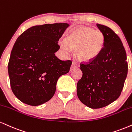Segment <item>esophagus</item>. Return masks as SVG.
Wrapping results in <instances>:
<instances>
[{
	"label": "esophagus",
	"mask_w": 132,
	"mask_h": 132,
	"mask_svg": "<svg viewBox=\"0 0 132 132\" xmlns=\"http://www.w3.org/2000/svg\"><path fill=\"white\" fill-rule=\"evenodd\" d=\"M78 68V65H77L75 63H73L72 64V66H71V69H74V68Z\"/></svg>",
	"instance_id": "34e87169"
}]
</instances>
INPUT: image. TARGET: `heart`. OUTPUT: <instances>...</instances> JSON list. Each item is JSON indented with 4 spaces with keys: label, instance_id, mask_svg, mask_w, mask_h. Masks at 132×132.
<instances>
[{
    "label": "heart",
    "instance_id": "obj_1",
    "mask_svg": "<svg viewBox=\"0 0 132 132\" xmlns=\"http://www.w3.org/2000/svg\"><path fill=\"white\" fill-rule=\"evenodd\" d=\"M104 45V38L100 32L89 27L76 28L66 36L61 48L65 52L77 50V56L81 61L89 63L100 55Z\"/></svg>",
    "mask_w": 132,
    "mask_h": 132
}]
</instances>
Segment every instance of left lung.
Masks as SVG:
<instances>
[{
    "label": "left lung",
    "instance_id": "1",
    "mask_svg": "<svg viewBox=\"0 0 132 132\" xmlns=\"http://www.w3.org/2000/svg\"><path fill=\"white\" fill-rule=\"evenodd\" d=\"M96 26L103 35V50L94 61L80 64L83 74L77 84L79 99L92 109L105 107L119 97L128 72L119 37L108 26Z\"/></svg>",
    "mask_w": 132,
    "mask_h": 132
}]
</instances>
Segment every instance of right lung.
Wrapping results in <instances>:
<instances>
[{
    "label": "right lung",
    "instance_id": "1",
    "mask_svg": "<svg viewBox=\"0 0 132 132\" xmlns=\"http://www.w3.org/2000/svg\"><path fill=\"white\" fill-rule=\"evenodd\" d=\"M69 26L68 23L34 26L16 40L8 72L13 93L21 102L31 106L47 102L55 94L58 78L69 71L72 61L60 60L55 54Z\"/></svg>",
    "mask_w": 132,
    "mask_h": 132
}]
</instances>
